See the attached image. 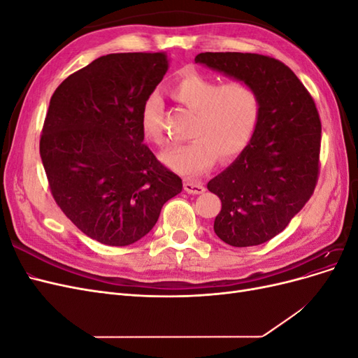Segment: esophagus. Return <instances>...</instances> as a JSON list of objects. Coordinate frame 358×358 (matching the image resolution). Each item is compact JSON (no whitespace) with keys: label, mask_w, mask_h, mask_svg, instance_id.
<instances>
[{"label":"esophagus","mask_w":358,"mask_h":358,"mask_svg":"<svg viewBox=\"0 0 358 358\" xmlns=\"http://www.w3.org/2000/svg\"><path fill=\"white\" fill-rule=\"evenodd\" d=\"M183 188L188 194H203L204 192V187L201 183H196V182H185L183 183Z\"/></svg>","instance_id":"obj_1"}]
</instances>
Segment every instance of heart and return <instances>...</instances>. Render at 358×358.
I'll use <instances>...</instances> for the list:
<instances>
[{
    "mask_svg": "<svg viewBox=\"0 0 358 358\" xmlns=\"http://www.w3.org/2000/svg\"><path fill=\"white\" fill-rule=\"evenodd\" d=\"M170 94L192 113L189 137L192 142L173 146L161 154L170 169L196 178L212 169L218 159L230 161L251 142L258 125L262 100L252 85L234 80L221 85L200 73H185L171 86ZM161 103L157 96L146 100L142 110L145 136L161 145Z\"/></svg>",
    "mask_w": 358,
    "mask_h": 358,
    "instance_id": "heart-1",
    "label": "heart"
}]
</instances>
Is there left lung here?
I'll list each match as a JSON object with an SVG mask.
<instances>
[{"label": "left lung", "mask_w": 358, "mask_h": 358, "mask_svg": "<svg viewBox=\"0 0 358 358\" xmlns=\"http://www.w3.org/2000/svg\"><path fill=\"white\" fill-rule=\"evenodd\" d=\"M197 64L252 85L262 100L249 145L208 189L222 208L213 230L236 248L282 231L310 199L318 179L321 121L312 96L285 64L241 52H204Z\"/></svg>", "instance_id": "8db88e82"}]
</instances>
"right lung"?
<instances>
[{"mask_svg":"<svg viewBox=\"0 0 358 358\" xmlns=\"http://www.w3.org/2000/svg\"><path fill=\"white\" fill-rule=\"evenodd\" d=\"M167 70L162 52L110 53L69 76L50 99L40 155L52 196L100 243L140 241L182 191V179L143 143V106Z\"/></svg>","mask_w":358,"mask_h":358,"instance_id":"add662e5","label":"right lung"}]
</instances>
